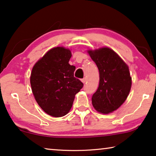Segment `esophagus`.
I'll list each match as a JSON object with an SVG mask.
<instances>
[{
	"instance_id": "esophagus-1",
	"label": "esophagus",
	"mask_w": 156,
	"mask_h": 156,
	"mask_svg": "<svg viewBox=\"0 0 156 156\" xmlns=\"http://www.w3.org/2000/svg\"><path fill=\"white\" fill-rule=\"evenodd\" d=\"M81 81H82V82L83 83H86V81H87V78H83L82 80H81Z\"/></svg>"
}]
</instances>
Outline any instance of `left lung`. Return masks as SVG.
I'll use <instances>...</instances> for the list:
<instances>
[{
    "label": "left lung",
    "mask_w": 156,
    "mask_h": 156,
    "mask_svg": "<svg viewBox=\"0 0 156 156\" xmlns=\"http://www.w3.org/2000/svg\"><path fill=\"white\" fill-rule=\"evenodd\" d=\"M99 71V85L91 97L98 112L108 114L117 110L126 99L132 85L128 65L115 51L107 47L89 50Z\"/></svg>",
    "instance_id": "1"
}]
</instances>
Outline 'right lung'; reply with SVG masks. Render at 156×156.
I'll use <instances>...</instances> for the list:
<instances>
[{
	"label": "right lung",
	"mask_w": 156,
	"mask_h": 156,
	"mask_svg": "<svg viewBox=\"0 0 156 156\" xmlns=\"http://www.w3.org/2000/svg\"><path fill=\"white\" fill-rule=\"evenodd\" d=\"M69 49H51L34 65L30 85L38 105L48 115L55 117L66 115L72 107L75 95L83 83L74 77L76 66L70 65Z\"/></svg>",
	"instance_id": "right-lung-1"
}]
</instances>
